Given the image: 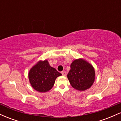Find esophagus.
Segmentation results:
<instances>
[{"mask_svg": "<svg viewBox=\"0 0 121 121\" xmlns=\"http://www.w3.org/2000/svg\"><path fill=\"white\" fill-rule=\"evenodd\" d=\"M61 73H62V74L63 75V76H66V72H65V71L62 72Z\"/></svg>", "mask_w": 121, "mask_h": 121, "instance_id": "34e87169", "label": "esophagus"}]
</instances>
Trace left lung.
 Wrapping results in <instances>:
<instances>
[{
  "label": "left lung",
  "mask_w": 121,
  "mask_h": 121,
  "mask_svg": "<svg viewBox=\"0 0 121 121\" xmlns=\"http://www.w3.org/2000/svg\"><path fill=\"white\" fill-rule=\"evenodd\" d=\"M67 77L73 88L77 91H85L93 84L95 70L89 62L83 59H78L72 62Z\"/></svg>",
  "instance_id": "1"
}]
</instances>
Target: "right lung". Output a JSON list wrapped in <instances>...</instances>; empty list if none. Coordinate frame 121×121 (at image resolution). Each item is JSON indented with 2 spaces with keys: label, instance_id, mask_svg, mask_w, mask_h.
<instances>
[{
  "label": "right lung",
  "instance_id": "1",
  "mask_svg": "<svg viewBox=\"0 0 121 121\" xmlns=\"http://www.w3.org/2000/svg\"><path fill=\"white\" fill-rule=\"evenodd\" d=\"M61 73L50 66L48 61L40 60L33 66L28 73V78L32 87L41 93L50 91L55 84L57 77Z\"/></svg>",
  "mask_w": 121,
  "mask_h": 121
}]
</instances>
